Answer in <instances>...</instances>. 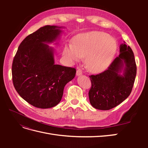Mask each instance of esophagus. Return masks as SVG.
<instances>
[{
	"label": "esophagus",
	"instance_id": "34e87169",
	"mask_svg": "<svg viewBox=\"0 0 148 148\" xmlns=\"http://www.w3.org/2000/svg\"><path fill=\"white\" fill-rule=\"evenodd\" d=\"M83 74V72L82 70H80L79 69H78L77 70V76H80Z\"/></svg>",
	"mask_w": 148,
	"mask_h": 148
}]
</instances>
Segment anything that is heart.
<instances>
[{
	"label": "heart",
	"instance_id": "b5f03b06",
	"mask_svg": "<svg viewBox=\"0 0 148 148\" xmlns=\"http://www.w3.org/2000/svg\"><path fill=\"white\" fill-rule=\"evenodd\" d=\"M117 49L116 40L102 31L78 34L72 39V44H66L63 55L71 61H78L86 57V65L92 72L99 73L111 64Z\"/></svg>",
	"mask_w": 148,
	"mask_h": 148
}]
</instances>
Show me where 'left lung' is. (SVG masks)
Segmentation results:
<instances>
[{
	"instance_id": "1",
	"label": "left lung",
	"mask_w": 148,
	"mask_h": 148,
	"mask_svg": "<svg viewBox=\"0 0 148 148\" xmlns=\"http://www.w3.org/2000/svg\"><path fill=\"white\" fill-rule=\"evenodd\" d=\"M124 68L123 75L119 73ZM136 75V65L132 49L125 43L120 46V54L107 70L90 75L91 87L89 98L95 109L107 110L122 103L130 96Z\"/></svg>"
}]
</instances>
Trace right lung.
<instances>
[{"mask_svg":"<svg viewBox=\"0 0 148 148\" xmlns=\"http://www.w3.org/2000/svg\"><path fill=\"white\" fill-rule=\"evenodd\" d=\"M60 27L46 25L26 36L21 42L12 64L14 87L24 100L38 108L57 106L64 87L73 79L76 69L54 64L52 42L61 33Z\"/></svg>","mask_w":148,"mask_h":148,"instance_id":"right-lung-1","label":"right lung"}]
</instances>
